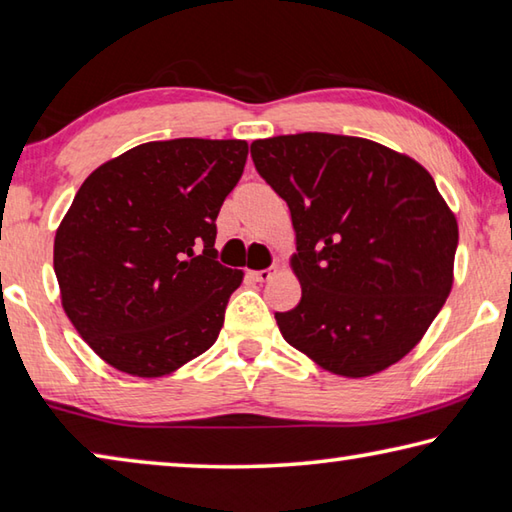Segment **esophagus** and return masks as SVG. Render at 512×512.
Segmentation results:
<instances>
[{
    "label": "esophagus",
    "instance_id": "1",
    "mask_svg": "<svg viewBox=\"0 0 512 512\" xmlns=\"http://www.w3.org/2000/svg\"><path fill=\"white\" fill-rule=\"evenodd\" d=\"M249 276L254 281H258V283H265V281H270L272 276H274V270L272 267H267V270H254V272H249Z\"/></svg>",
    "mask_w": 512,
    "mask_h": 512
}]
</instances>
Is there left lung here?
Returning a JSON list of instances; mask_svg holds the SVG:
<instances>
[{
	"mask_svg": "<svg viewBox=\"0 0 512 512\" xmlns=\"http://www.w3.org/2000/svg\"><path fill=\"white\" fill-rule=\"evenodd\" d=\"M292 215L301 301L276 312L285 342L321 369L366 378L402 360L452 290L459 224L407 155L344 134L251 143Z\"/></svg>",
	"mask_w": 512,
	"mask_h": 512,
	"instance_id": "obj_1",
	"label": "left lung"
}]
</instances>
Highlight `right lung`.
<instances>
[{"instance_id": "add662e5", "label": "right lung", "mask_w": 512, "mask_h": 512, "mask_svg": "<svg viewBox=\"0 0 512 512\" xmlns=\"http://www.w3.org/2000/svg\"><path fill=\"white\" fill-rule=\"evenodd\" d=\"M245 161L240 139L150 141L78 188L53 270L69 321L114 369L161 378L218 339L242 272L218 263L215 218Z\"/></svg>"}]
</instances>
